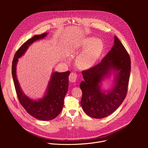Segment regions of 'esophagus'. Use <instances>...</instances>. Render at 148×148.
<instances>
[{
    "instance_id": "esophagus-1",
    "label": "esophagus",
    "mask_w": 148,
    "mask_h": 148,
    "mask_svg": "<svg viewBox=\"0 0 148 148\" xmlns=\"http://www.w3.org/2000/svg\"><path fill=\"white\" fill-rule=\"evenodd\" d=\"M77 78V75L74 73H71L69 76V80L70 82H74L76 81Z\"/></svg>"
}]
</instances>
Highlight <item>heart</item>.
Listing matches in <instances>:
<instances>
[{
  "mask_svg": "<svg viewBox=\"0 0 148 148\" xmlns=\"http://www.w3.org/2000/svg\"><path fill=\"white\" fill-rule=\"evenodd\" d=\"M79 48L83 50L76 58V64L81 69L91 68L97 61L103 49V42L94 37L84 38L80 43Z\"/></svg>",
  "mask_w": 148,
  "mask_h": 148,
  "instance_id": "heart-1",
  "label": "heart"
}]
</instances>
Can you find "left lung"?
Segmentation results:
<instances>
[{"label": "left lung", "mask_w": 148, "mask_h": 148, "mask_svg": "<svg viewBox=\"0 0 148 148\" xmlns=\"http://www.w3.org/2000/svg\"><path fill=\"white\" fill-rule=\"evenodd\" d=\"M131 72V60L121 42L114 36V45L100 63L82 71L84 81L80 84L82 92L81 105L89 116L101 119L115 111L127 93ZM113 75V87L101 88L102 82Z\"/></svg>", "instance_id": "8db88e82"}]
</instances>
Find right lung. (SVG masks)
Instances as JSON below:
<instances>
[{
	"mask_svg": "<svg viewBox=\"0 0 148 148\" xmlns=\"http://www.w3.org/2000/svg\"><path fill=\"white\" fill-rule=\"evenodd\" d=\"M47 34L48 33H45L36 35L26 41L16 53L12 69L14 87L20 103L27 113L41 121L53 119L61 112L69 88V77L70 72H52L44 95L41 98L34 99L26 95L21 88L17 77L16 68L18 58L25 54L29 46L35 41L43 39Z\"/></svg>",
	"mask_w": 148,
	"mask_h": 148,
	"instance_id": "add662e5",
	"label": "right lung"
}]
</instances>
